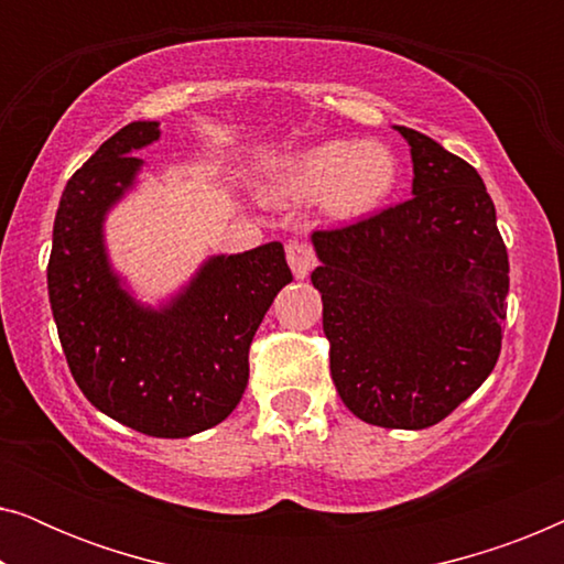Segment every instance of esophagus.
<instances>
[{
    "label": "esophagus",
    "mask_w": 564,
    "mask_h": 564,
    "mask_svg": "<svg viewBox=\"0 0 564 564\" xmlns=\"http://www.w3.org/2000/svg\"><path fill=\"white\" fill-rule=\"evenodd\" d=\"M284 251H288V264L292 269V274H295L297 280H305V276L311 274V269L315 267L313 246L303 241V238H292V241L284 246Z\"/></svg>",
    "instance_id": "34e87169"
}]
</instances>
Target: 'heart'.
Returning <instances> with one entry per match:
<instances>
[{
  "label": "heart",
  "mask_w": 564,
  "mask_h": 564,
  "mask_svg": "<svg viewBox=\"0 0 564 564\" xmlns=\"http://www.w3.org/2000/svg\"><path fill=\"white\" fill-rule=\"evenodd\" d=\"M395 184V159L377 141H326L292 156L272 184L288 203L323 199L336 218H357L382 203Z\"/></svg>",
  "instance_id": "obj_1"
}]
</instances>
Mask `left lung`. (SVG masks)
<instances>
[{"label":"left lung","instance_id":"8db88e82","mask_svg":"<svg viewBox=\"0 0 564 564\" xmlns=\"http://www.w3.org/2000/svg\"><path fill=\"white\" fill-rule=\"evenodd\" d=\"M413 197L344 228L315 230L330 377L357 419L429 429L496 367L508 251L480 174L419 130Z\"/></svg>","mask_w":564,"mask_h":564}]
</instances>
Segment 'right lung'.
<instances>
[{
    "instance_id": "obj_1",
    "label": "right lung",
    "mask_w": 564,
    "mask_h": 564,
    "mask_svg": "<svg viewBox=\"0 0 564 564\" xmlns=\"http://www.w3.org/2000/svg\"><path fill=\"white\" fill-rule=\"evenodd\" d=\"M159 122H130L66 182L48 259V297L76 384L97 411L145 436L184 438L241 403L249 349L276 292L292 282L280 241L215 257L161 311L141 307L110 272L105 213L143 161Z\"/></svg>"
}]
</instances>
